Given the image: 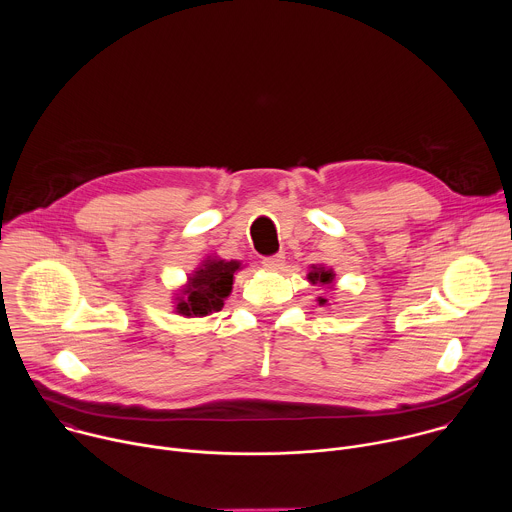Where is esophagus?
Listing matches in <instances>:
<instances>
[{
	"label": "esophagus",
	"mask_w": 512,
	"mask_h": 512,
	"mask_svg": "<svg viewBox=\"0 0 512 512\" xmlns=\"http://www.w3.org/2000/svg\"><path fill=\"white\" fill-rule=\"evenodd\" d=\"M285 263V257H283V253H277V255H271V257H265L263 259V267L265 269H269V271H277V269H281V265Z\"/></svg>",
	"instance_id": "34e87169"
}]
</instances>
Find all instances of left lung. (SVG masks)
<instances>
[{
	"instance_id": "left-lung-1",
	"label": "left lung",
	"mask_w": 512,
	"mask_h": 512,
	"mask_svg": "<svg viewBox=\"0 0 512 512\" xmlns=\"http://www.w3.org/2000/svg\"><path fill=\"white\" fill-rule=\"evenodd\" d=\"M308 279L316 285V283H320V285H330L332 281H334V271L332 269H326V267H322V265H312V271L308 273ZM318 304L320 306H326L328 304V300L326 298H318Z\"/></svg>"
}]
</instances>
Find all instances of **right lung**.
Listing matches in <instances>:
<instances>
[{"instance_id": "obj_1", "label": "right lung", "mask_w": 512, "mask_h": 512, "mask_svg": "<svg viewBox=\"0 0 512 512\" xmlns=\"http://www.w3.org/2000/svg\"><path fill=\"white\" fill-rule=\"evenodd\" d=\"M239 269V261L206 257L188 277V283L180 289V294H176V312L188 318H202L212 312H221Z\"/></svg>"}]
</instances>
